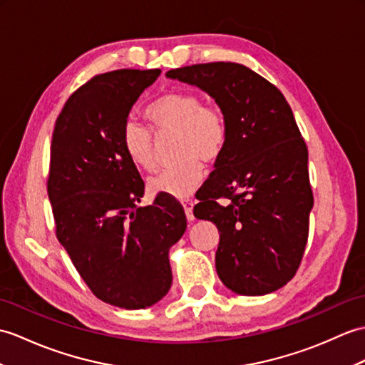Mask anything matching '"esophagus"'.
Here are the masks:
<instances>
[{
    "label": "esophagus",
    "mask_w": 365,
    "mask_h": 365,
    "mask_svg": "<svg viewBox=\"0 0 365 365\" xmlns=\"http://www.w3.org/2000/svg\"><path fill=\"white\" fill-rule=\"evenodd\" d=\"M182 205L185 210V215L188 221H194V215H192V207H194V200L191 199H183L182 200Z\"/></svg>",
    "instance_id": "34e87169"
}]
</instances>
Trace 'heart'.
<instances>
[{
	"label": "heart",
	"mask_w": 365,
	"mask_h": 365,
	"mask_svg": "<svg viewBox=\"0 0 365 365\" xmlns=\"http://www.w3.org/2000/svg\"><path fill=\"white\" fill-rule=\"evenodd\" d=\"M146 116L154 130L175 132L173 166L152 177L149 186L157 194L186 197L197 188L203 177V163H215L227 143V118L216 104H203L200 95L190 90L168 91L152 103ZM123 149L130 162L143 171L157 168L152 132L135 120H127L121 130Z\"/></svg>",
	"instance_id": "1"
}]
</instances>
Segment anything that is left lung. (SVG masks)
<instances>
[{"label":"left lung","instance_id":"left-lung-1","mask_svg":"<svg viewBox=\"0 0 365 365\" xmlns=\"http://www.w3.org/2000/svg\"><path fill=\"white\" fill-rule=\"evenodd\" d=\"M166 76L207 91L227 118L225 148L194 207V216L221 232L219 278L241 295L279 289L300 266L314 203L308 148L289 104L241 63H199Z\"/></svg>","mask_w":365,"mask_h":365}]
</instances>
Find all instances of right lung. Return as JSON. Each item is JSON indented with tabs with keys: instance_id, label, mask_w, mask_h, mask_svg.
I'll use <instances>...</instances> for the list:
<instances>
[{
	"instance_id": "right-lung-1",
	"label": "right lung",
	"mask_w": 365,
	"mask_h": 365,
	"mask_svg": "<svg viewBox=\"0 0 365 365\" xmlns=\"http://www.w3.org/2000/svg\"><path fill=\"white\" fill-rule=\"evenodd\" d=\"M160 70H116L68 98L53 132L48 196L56 236L90 291L124 309L162 300L173 283L168 253L186 230L179 202L138 207L144 182L123 149L132 106Z\"/></svg>"
}]
</instances>
